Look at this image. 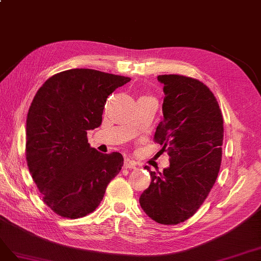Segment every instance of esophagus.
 <instances>
[{
    "instance_id": "34e87169",
    "label": "esophagus",
    "mask_w": 261,
    "mask_h": 261,
    "mask_svg": "<svg viewBox=\"0 0 261 261\" xmlns=\"http://www.w3.org/2000/svg\"><path fill=\"white\" fill-rule=\"evenodd\" d=\"M123 166H124V168H127V169H134V168L137 167V164L133 161H131L130 158H125L123 162Z\"/></svg>"
}]
</instances>
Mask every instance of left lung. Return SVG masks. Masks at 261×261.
<instances>
[{
    "label": "left lung",
    "instance_id": "1",
    "mask_svg": "<svg viewBox=\"0 0 261 261\" xmlns=\"http://www.w3.org/2000/svg\"><path fill=\"white\" fill-rule=\"evenodd\" d=\"M163 118L155 141L170 156L163 172L150 171L149 187L140 196L145 214L162 224H178L194 215L219 173L223 118L219 104L203 82L162 74Z\"/></svg>",
    "mask_w": 261,
    "mask_h": 261
}]
</instances>
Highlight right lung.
I'll use <instances>...</instances> for the list:
<instances>
[{
	"label": "right lung",
	"instance_id": "right-lung-1",
	"mask_svg": "<svg viewBox=\"0 0 261 261\" xmlns=\"http://www.w3.org/2000/svg\"><path fill=\"white\" fill-rule=\"evenodd\" d=\"M131 79L94 69H70L48 78L27 115L26 158L43 201L77 219L94 212L123 165L120 153L103 154L88 143L99 127L109 94Z\"/></svg>",
	"mask_w": 261,
	"mask_h": 261
}]
</instances>
